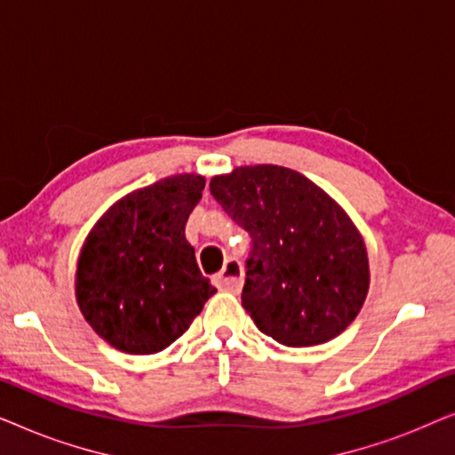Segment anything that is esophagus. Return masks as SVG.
<instances>
[{"label":"esophagus","instance_id":"1","mask_svg":"<svg viewBox=\"0 0 455 455\" xmlns=\"http://www.w3.org/2000/svg\"><path fill=\"white\" fill-rule=\"evenodd\" d=\"M215 283L226 291H240L242 283H244V267L240 260L229 257L223 269L215 275Z\"/></svg>","mask_w":455,"mask_h":455}]
</instances>
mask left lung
<instances>
[{"instance_id":"8db88e82","label":"left lung","mask_w":455,"mask_h":455,"mask_svg":"<svg viewBox=\"0 0 455 455\" xmlns=\"http://www.w3.org/2000/svg\"><path fill=\"white\" fill-rule=\"evenodd\" d=\"M209 186L252 238L242 307L260 331L307 347L356 319L369 294V254L350 215L325 190L267 164L240 165Z\"/></svg>"}]
</instances>
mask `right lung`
<instances>
[{
  "instance_id": "add662e5",
  "label": "right lung",
  "mask_w": 455,
  "mask_h": 455,
  "mask_svg": "<svg viewBox=\"0 0 455 455\" xmlns=\"http://www.w3.org/2000/svg\"><path fill=\"white\" fill-rule=\"evenodd\" d=\"M203 190L198 173L164 178L116 201L86 235L76 302L92 331L116 350H165L217 291L184 234Z\"/></svg>"
}]
</instances>
